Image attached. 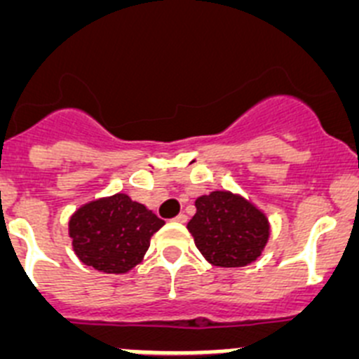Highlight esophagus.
Here are the masks:
<instances>
[{"mask_svg": "<svg viewBox=\"0 0 359 359\" xmlns=\"http://www.w3.org/2000/svg\"><path fill=\"white\" fill-rule=\"evenodd\" d=\"M174 221H176V223H187V215L185 214H177L176 217H174Z\"/></svg>", "mask_w": 359, "mask_h": 359, "instance_id": "obj_1", "label": "esophagus"}]
</instances>
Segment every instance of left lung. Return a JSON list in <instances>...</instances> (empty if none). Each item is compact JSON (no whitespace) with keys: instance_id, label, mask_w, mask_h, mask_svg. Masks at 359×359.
I'll list each match as a JSON object with an SVG mask.
<instances>
[{"instance_id":"left-lung-1","label":"left lung","mask_w":359,"mask_h":359,"mask_svg":"<svg viewBox=\"0 0 359 359\" xmlns=\"http://www.w3.org/2000/svg\"><path fill=\"white\" fill-rule=\"evenodd\" d=\"M201 255L219 268L255 262L269 239V221L261 208L230 190H214L196 199L187 224Z\"/></svg>"}]
</instances>
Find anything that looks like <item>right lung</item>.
Returning <instances> with one entry per match:
<instances>
[{"instance_id":"add662e5","label":"right lung","mask_w":359,"mask_h":359,"mask_svg":"<svg viewBox=\"0 0 359 359\" xmlns=\"http://www.w3.org/2000/svg\"><path fill=\"white\" fill-rule=\"evenodd\" d=\"M165 224L128 194L86 203L68 221V236L79 261L104 273H128L144 261L151 237Z\"/></svg>"}]
</instances>
